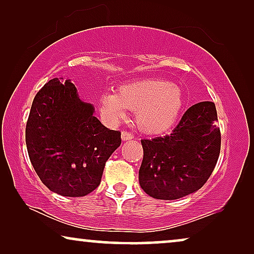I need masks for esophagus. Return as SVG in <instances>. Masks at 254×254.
I'll list each match as a JSON object with an SVG mask.
<instances>
[{"label": "esophagus", "mask_w": 254, "mask_h": 254, "mask_svg": "<svg viewBox=\"0 0 254 254\" xmlns=\"http://www.w3.org/2000/svg\"><path fill=\"white\" fill-rule=\"evenodd\" d=\"M121 137H123L124 141H128V140H131L134 136H133V134L129 133V131L123 130V133H121Z\"/></svg>", "instance_id": "1"}]
</instances>
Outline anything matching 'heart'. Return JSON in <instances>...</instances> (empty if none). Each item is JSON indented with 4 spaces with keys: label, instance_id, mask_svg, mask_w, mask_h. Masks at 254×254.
<instances>
[{
    "label": "heart",
    "instance_id": "heart-1",
    "mask_svg": "<svg viewBox=\"0 0 254 254\" xmlns=\"http://www.w3.org/2000/svg\"><path fill=\"white\" fill-rule=\"evenodd\" d=\"M183 106L180 89L162 79L123 85L119 93L106 92L100 98V107L107 119L118 123L127 110L136 112L137 126L149 133H158L171 127Z\"/></svg>",
    "mask_w": 254,
    "mask_h": 254
}]
</instances>
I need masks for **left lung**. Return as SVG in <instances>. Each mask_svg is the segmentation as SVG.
<instances>
[{"mask_svg": "<svg viewBox=\"0 0 254 254\" xmlns=\"http://www.w3.org/2000/svg\"><path fill=\"white\" fill-rule=\"evenodd\" d=\"M213 102H201L184 113L171 134L141 140L143 159L138 182L148 195L176 200L200 190L214 171L221 131Z\"/></svg>", "mask_w": 254, "mask_h": 254, "instance_id": "obj_1", "label": "left lung"}]
</instances>
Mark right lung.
I'll list each match as a JSON object with an SVG mask.
<instances>
[{"instance_id":"obj_1","label":"right lung","mask_w":254,"mask_h":254,"mask_svg":"<svg viewBox=\"0 0 254 254\" xmlns=\"http://www.w3.org/2000/svg\"><path fill=\"white\" fill-rule=\"evenodd\" d=\"M70 81L51 79L34 97L26 123L30 161L41 182L64 196H84L99 186L121 133L93 117Z\"/></svg>"}]
</instances>
